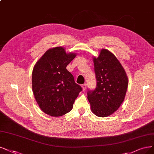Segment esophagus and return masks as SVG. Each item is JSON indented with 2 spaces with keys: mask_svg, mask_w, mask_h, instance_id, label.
Instances as JSON below:
<instances>
[{
  "mask_svg": "<svg viewBox=\"0 0 154 154\" xmlns=\"http://www.w3.org/2000/svg\"><path fill=\"white\" fill-rule=\"evenodd\" d=\"M82 90L85 91L86 88V84H84L82 85Z\"/></svg>",
  "mask_w": 154,
  "mask_h": 154,
  "instance_id": "esophagus-1",
  "label": "esophagus"
}]
</instances>
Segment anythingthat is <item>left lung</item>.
<instances>
[{
	"instance_id": "left-lung-1",
	"label": "left lung",
	"mask_w": 154,
	"mask_h": 154,
	"mask_svg": "<svg viewBox=\"0 0 154 154\" xmlns=\"http://www.w3.org/2000/svg\"><path fill=\"white\" fill-rule=\"evenodd\" d=\"M96 86L88 89V98L96 116H110L121 106L126 95L128 80L120 62L110 51L102 49L94 58Z\"/></svg>"
}]
</instances>
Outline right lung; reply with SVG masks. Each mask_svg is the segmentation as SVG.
I'll return each mask as SVG.
<instances>
[{
    "label": "right lung",
    "mask_w": 154,
    "mask_h": 154,
    "mask_svg": "<svg viewBox=\"0 0 154 154\" xmlns=\"http://www.w3.org/2000/svg\"><path fill=\"white\" fill-rule=\"evenodd\" d=\"M75 56L66 54L64 48L56 47L47 51L33 68V94L39 107L46 114L59 117L69 112L82 91L66 68Z\"/></svg>",
    "instance_id": "right-lung-1"
}]
</instances>
